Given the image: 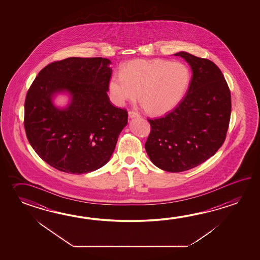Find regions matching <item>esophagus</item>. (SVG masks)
Here are the masks:
<instances>
[{"label":"esophagus","mask_w":260,"mask_h":260,"mask_svg":"<svg viewBox=\"0 0 260 260\" xmlns=\"http://www.w3.org/2000/svg\"><path fill=\"white\" fill-rule=\"evenodd\" d=\"M128 115L130 118H135V117H140L139 113L135 111H130L128 112Z\"/></svg>","instance_id":"34e87169"}]
</instances>
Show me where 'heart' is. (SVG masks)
Masks as SVG:
<instances>
[{
    "label": "heart",
    "mask_w": 260,
    "mask_h": 260,
    "mask_svg": "<svg viewBox=\"0 0 260 260\" xmlns=\"http://www.w3.org/2000/svg\"><path fill=\"white\" fill-rule=\"evenodd\" d=\"M190 72L181 62L136 59L111 78L110 91L119 105L137 100L151 115H162L175 109L188 88Z\"/></svg>",
    "instance_id": "obj_1"
}]
</instances>
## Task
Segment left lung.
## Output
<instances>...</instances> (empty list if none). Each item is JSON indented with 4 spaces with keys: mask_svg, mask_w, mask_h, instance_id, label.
Listing matches in <instances>:
<instances>
[{
    "mask_svg": "<svg viewBox=\"0 0 260 260\" xmlns=\"http://www.w3.org/2000/svg\"><path fill=\"white\" fill-rule=\"evenodd\" d=\"M192 70L188 92L165 116L148 119L145 143L149 159L165 171H187L209 159L226 139L232 96L219 68L213 61L186 52L175 54Z\"/></svg>",
    "mask_w": 260,
    "mask_h": 260,
    "instance_id": "8db88e82",
    "label": "left lung"
}]
</instances>
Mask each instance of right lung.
Listing matches in <instances>:
<instances>
[{"label": "right lung", "mask_w": 260, "mask_h": 260, "mask_svg": "<svg viewBox=\"0 0 260 260\" xmlns=\"http://www.w3.org/2000/svg\"><path fill=\"white\" fill-rule=\"evenodd\" d=\"M111 60L69 57L44 67L28 88L24 127L40 158L59 171L86 174L106 165L127 123V111L108 96ZM72 94L65 110L55 108L51 96Z\"/></svg>", "instance_id": "add662e5"}]
</instances>
